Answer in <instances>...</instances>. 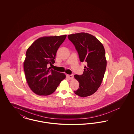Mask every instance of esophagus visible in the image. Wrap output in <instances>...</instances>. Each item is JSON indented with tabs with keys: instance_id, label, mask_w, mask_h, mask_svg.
I'll return each instance as SVG.
<instances>
[{
	"instance_id": "obj_1",
	"label": "esophagus",
	"mask_w": 134,
	"mask_h": 134,
	"mask_svg": "<svg viewBox=\"0 0 134 134\" xmlns=\"http://www.w3.org/2000/svg\"><path fill=\"white\" fill-rule=\"evenodd\" d=\"M67 76L69 79H72L73 78L74 75H73V74H70V75H67Z\"/></svg>"
}]
</instances>
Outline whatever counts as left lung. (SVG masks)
I'll return each instance as SVG.
<instances>
[{
	"instance_id": "left-lung-1",
	"label": "left lung",
	"mask_w": 134,
	"mask_h": 134,
	"mask_svg": "<svg viewBox=\"0 0 134 134\" xmlns=\"http://www.w3.org/2000/svg\"><path fill=\"white\" fill-rule=\"evenodd\" d=\"M68 38L74 45L80 62L86 63L83 74L74 75L79 87L74 92L80 97L91 96L100 86L106 70L104 48L97 38L88 33L72 34Z\"/></svg>"
}]
</instances>
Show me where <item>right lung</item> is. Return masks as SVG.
I'll return each instance as SVG.
<instances>
[{"label":"right lung","instance_id":"add662e5","mask_svg":"<svg viewBox=\"0 0 134 134\" xmlns=\"http://www.w3.org/2000/svg\"><path fill=\"white\" fill-rule=\"evenodd\" d=\"M66 35L43 37L36 40L26 52L24 68L30 88L38 96H48L57 89L65 74L48 67L53 65L58 48Z\"/></svg>","mask_w":134,"mask_h":134}]
</instances>
